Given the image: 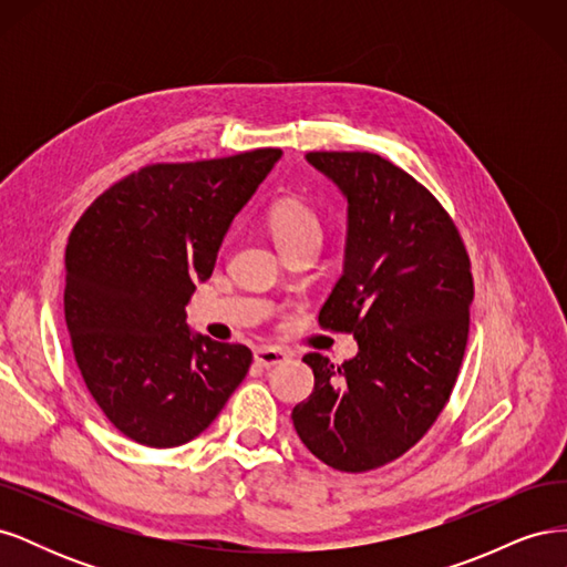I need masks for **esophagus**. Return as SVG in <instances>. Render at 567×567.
I'll list each match as a JSON object with an SVG mask.
<instances>
[{
    "label": "esophagus",
    "instance_id": "esophagus-1",
    "mask_svg": "<svg viewBox=\"0 0 567 567\" xmlns=\"http://www.w3.org/2000/svg\"><path fill=\"white\" fill-rule=\"evenodd\" d=\"M288 352L281 350V348H257L255 350V362L269 369V367H277V364H284L288 362Z\"/></svg>",
    "mask_w": 567,
    "mask_h": 567
}]
</instances>
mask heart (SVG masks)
<instances>
[{"label": "heart", "instance_id": "heart-1", "mask_svg": "<svg viewBox=\"0 0 567 567\" xmlns=\"http://www.w3.org/2000/svg\"><path fill=\"white\" fill-rule=\"evenodd\" d=\"M269 231L279 250L302 241H321V219L310 203L281 198L267 213Z\"/></svg>", "mask_w": 567, "mask_h": 567}]
</instances>
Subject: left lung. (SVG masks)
<instances>
[{
    "mask_svg": "<svg viewBox=\"0 0 567 567\" xmlns=\"http://www.w3.org/2000/svg\"><path fill=\"white\" fill-rule=\"evenodd\" d=\"M305 161L348 200L342 274L319 323L352 333L359 350L340 367L305 354L315 390L290 419L326 466L362 473L414 447L447 404L468 340L471 265L450 215L398 165L367 151Z\"/></svg>",
    "mask_w": 567,
    "mask_h": 567,
    "instance_id": "left-lung-1",
    "label": "left lung"
}]
</instances>
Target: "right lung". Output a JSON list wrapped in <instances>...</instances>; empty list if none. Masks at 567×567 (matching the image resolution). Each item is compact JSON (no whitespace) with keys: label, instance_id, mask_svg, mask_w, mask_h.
<instances>
[{"label":"right lung","instance_id":"right-lung-1","mask_svg":"<svg viewBox=\"0 0 567 567\" xmlns=\"http://www.w3.org/2000/svg\"><path fill=\"white\" fill-rule=\"evenodd\" d=\"M284 156L148 165L80 217L65 248V323L84 385L146 447H179L246 379V346L194 333L184 307L210 279L234 217Z\"/></svg>","mask_w":567,"mask_h":567}]
</instances>
